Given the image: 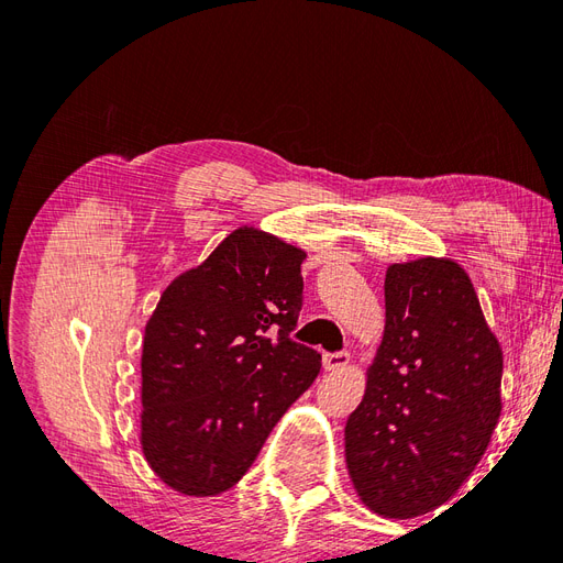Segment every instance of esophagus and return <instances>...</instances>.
Returning a JSON list of instances; mask_svg holds the SVG:
<instances>
[{
    "instance_id": "34e87169",
    "label": "esophagus",
    "mask_w": 563,
    "mask_h": 563,
    "mask_svg": "<svg viewBox=\"0 0 563 563\" xmlns=\"http://www.w3.org/2000/svg\"><path fill=\"white\" fill-rule=\"evenodd\" d=\"M321 362L327 371H335V368H343L350 364V354L347 352H327Z\"/></svg>"
}]
</instances>
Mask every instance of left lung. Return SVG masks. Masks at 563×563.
<instances>
[{"instance_id": "8db88e82", "label": "left lung", "mask_w": 563, "mask_h": 563, "mask_svg": "<svg viewBox=\"0 0 563 563\" xmlns=\"http://www.w3.org/2000/svg\"><path fill=\"white\" fill-rule=\"evenodd\" d=\"M500 380L503 352L467 272L439 258L389 265L385 335L345 424L364 505L389 519L444 505L496 430Z\"/></svg>"}]
</instances>
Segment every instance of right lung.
<instances>
[{"mask_svg": "<svg viewBox=\"0 0 563 563\" xmlns=\"http://www.w3.org/2000/svg\"><path fill=\"white\" fill-rule=\"evenodd\" d=\"M305 253L240 228L159 298L143 338V453L162 482L216 496L242 479L321 368L291 338Z\"/></svg>", "mask_w": 563, "mask_h": 563, "instance_id": "1", "label": "right lung"}]
</instances>
